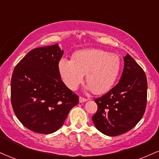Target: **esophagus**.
<instances>
[{
    "mask_svg": "<svg viewBox=\"0 0 159 159\" xmlns=\"http://www.w3.org/2000/svg\"><path fill=\"white\" fill-rule=\"evenodd\" d=\"M87 99L86 98H84L82 97V96H80L79 97V102H87Z\"/></svg>",
    "mask_w": 159,
    "mask_h": 159,
    "instance_id": "34e87169",
    "label": "esophagus"
}]
</instances>
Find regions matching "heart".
I'll return each instance as SVG.
<instances>
[{
    "label": "heart",
    "mask_w": 159,
    "mask_h": 159,
    "mask_svg": "<svg viewBox=\"0 0 159 159\" xmlns=\"http://www.w3.org/2000/svg\"><path fill=\"white\" fill-rule=\"evenodd\" d=\"M61 77L67 87L75 90L85 80L95 94H102L111 89L120 70V59L115 54L97 48L75 52L71 61L61 59L58 65Z\"/></svg>",
    "instance_id": "obj_1"
}]
</instances>
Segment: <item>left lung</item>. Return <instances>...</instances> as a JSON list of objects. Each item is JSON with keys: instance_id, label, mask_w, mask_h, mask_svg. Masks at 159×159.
<instances>
[{"instance_id": "obj_1", "label": "left lung", "mask_w": 159, "mask_h": 159, "mask_svg": "<svg viewBox=\"0 0 159 159\" xmlns=\"http://www.w3.org/2000/svg\"><path fill=\"white\" fill-rule=\"evenodd\" d=\"M120 81L106 94L94 99L98 109L92 120L96 129L107 136L129 132L143 117L147 106L145 72L127 54Z\"/></svg>"}]
</instances>
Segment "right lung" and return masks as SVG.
<instances>
[{
	"instance_id": "obj_1",
	"label": "right lung",
	"mask_w": 159,
	"mask_h": 159,
	"mask_svg": "<svg viewBox=\"0 0 159 159\" xmlns=\"http://www.w3.org/2000/svg\"><path fill=\"white\" fill-rule=\"evenodd\" d=\"M58 44L30 51L16 66L11 79V103L24 126L52 134L63 125L78 96L62 81Z\"/></svg>"
}]
</instances>
